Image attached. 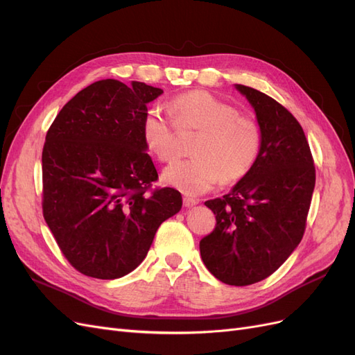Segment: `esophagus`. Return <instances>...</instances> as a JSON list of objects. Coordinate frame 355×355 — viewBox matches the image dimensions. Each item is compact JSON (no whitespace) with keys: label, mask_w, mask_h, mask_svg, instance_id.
<instances>
[{"label":"esophagus","mask_w":355,"mask_h":355,"mask_svg":"<svg viewBox=\"0 0 355 355\" xmlns=\"http://www.w3.org/2000/svg\"><path fill=\"white\" fill-rule=\"evenodd\" d=\"M198 204V200L191 198V197H184V206L185 207H194Z\"/></svg>","instance_id":"esophagus-1"}]
</instances>
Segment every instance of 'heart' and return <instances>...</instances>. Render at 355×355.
<instances>
[{
    "label": "heart",
    "mask_w": 355,
    "mask_h": 355,
    "mask_svg": "<svg viewBox=\"0 0 355 355\" xmlns=\"http://www.w3.org/2000/svg\"><path fill=\"white\" fill-rule=\"evenodd\" d=\"M170 108L180 130L196 128L201 135L192 149L196 158L176 161L163 171L167 187L198 196L222 179L234 184L253 168L261 154V130L231 103L194 90L176 96ZM141 133L145 148L161 163L176 158V127L158 108L146 112Z\"/></svg>",
    "instance_id": "heart-1"
}]
</instances>
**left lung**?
Returning a JSON list of instances; mask_svg holds the SVG:
<instances>
[{"instance_id":"obj_1","label":"left lung","mask_w":355,"mask_h":355,"mask_svg":"<svg viewBox=\"0 0 355 355\" xmlns=\"http://www.w3.org/2000/svg\"><path fill=\"white\" fill-rule=\"evenodd\" d=\"M235 89L254 110L261 154L227 196L204 202L216 227L200 253L222 283L249 286L275 272L302 240L315 167L302 127L283 105L247 85Z\"/></svg>"}]
</instances>
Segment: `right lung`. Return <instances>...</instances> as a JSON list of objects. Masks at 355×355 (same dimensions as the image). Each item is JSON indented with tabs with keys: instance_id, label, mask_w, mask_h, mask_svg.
I'll return each instance as SVG.
<instances>
[{
	"instance_id": "1",
	"label": "right lung",
	"mask_w": 355,
	"mask_h": 355,
	"mask_svg": "<svg viewBox=\"0 0 355 355\" xmlns=\"http://www.w3.org/2000/svg\"><path fill=\"white\" fill-rule=\"evenodd\" d=\"M161 89L101 80L78 92L42 149V214L63 256L84 275L114 280L145 259L158 227L182 209L142 141L146 105Z\"/></svg>"
}]
</instances>
